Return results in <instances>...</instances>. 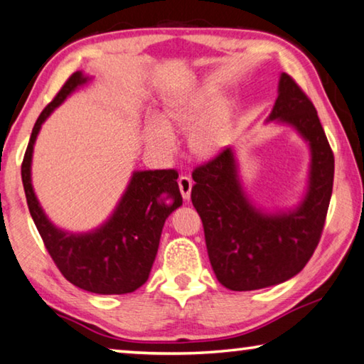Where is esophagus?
Wrapping results in <instances>:
<instances>
[{"label":"esophagus","instance_id":"obj_1","mask_svg":"<svg viewBox=\"0 0 364 364\" xmlns=\"http://www.w3.org/2000/svg\"><path fill=\"white\" fill-rule=\"evenodd\" d=\"M192 178L187 177V176H182L178 177V188H181V193H182V198L188 201L190 200V193H192Z\"/></svg>","mask_w":364,"mask_h":364}]
</instances>
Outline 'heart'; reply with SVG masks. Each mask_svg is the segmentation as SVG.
<instances>
[{"label":"heart","instance_id":"heart-1","mask_svg":"<svg viewBox=\"0 0 364 364\" xmlns=\"http://www.w3.org/2000/svg\"><path fill=\"white\" fill-rule=\"evenodd\" d=\"M237 116L235 101L221 97L219 88L208 85L164 101L156 119L145 122L143 136L150 150L169 156L174 151V134L187 130L190 154L208 161L219 156L234 141Z\"/></svg>","mask_w":364,"mask_h":364}]
</instances>
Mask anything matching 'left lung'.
I'll return each mask as SVG.
<instances>
[{
    "label": "left lung",
    "mask_w": 364,
    "mask_h": 364,
    "mask_svg": "<svg viewBox=\"0 0 364 364\" xmlns=\"http://www.w3.org/2000/svg\"><path fill=\"white\" fill-rule=\"evenodd\" d=\"M267 122L289 126L308 143L306 192L290 210L264 211L247 195L235 150L193 171L192 203L205 229L218 281L235 291L258 290L296 276L316 250L333 183V154L316 108L285 73Z\"/></svg>",
    "instance_id": "8db88e82"
}]
</instances>
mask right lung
I'll use <instances>...</instances> for the list:
<instances>
[{"label":"right lung","mask_w":364,"mask_h":364,"mask_svg":"<svg viewBox=\"0 0 364 364\" xmlns=\"http://www.w3.org/2000/svg\"><path fill=\"white\" fill-rule=\"evenodd\" d=\"M90 80L80 70L73 74L41 111L22 161V183L31 216L63 276L92 294L122 295L146 282L166 219L182 205V195L174 169L135 171L114 211L97 229L75 234L48 219L32 186L35 140L46 117Z\"/></svg>","instance_id":"1"}]
</instances>
